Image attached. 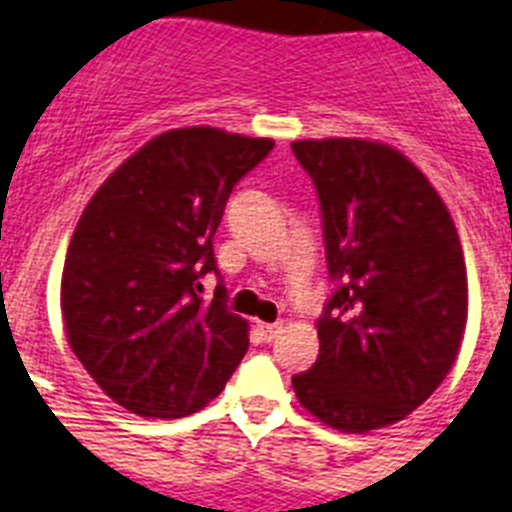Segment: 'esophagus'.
I'll return each instance as SVG.
<instances>
[{"mask_svg": "<svg viewBox=\"0 0 512 512\" xmlns=\"http://www.w3.org/2000/svg\"><path fill=\"white\" fill-rule=\"evenodd\" d=\"M281 323H257V331H260V339L263 342H273L278 334H281Z\"/></svg>", "mask_w": 512, "mask_h": 512, "instance_id": "esophagus-1", "label": "esophagus"}]
</instances>
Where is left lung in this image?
Returning a JSON list of instances; mask_svg holds the SVG:
<instances>
[{"label":"left lung","instance_id":"left-lung-1","mask_svg":"<svg viewBox=\"0 0 512 512\" xmlns=\"http://www.w3.org/2000/svg\"><path fill=\"white\" fill-rule=\"evenodd\" d=\"M321 202L334 292L321 350L292 378L334 429L402 421L450 373L468 315L463 249L442 197L397 149L363 139L294 141Z\"/></svg>","mask_w":512,"mask_h":512}]
</instances>
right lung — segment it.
I'll return each instance as SVG.
<instances>
[{
    "instance_id": "right-lung-1",
    "label": "right lung",
    "mask_w": 512,
    "mask_h": 512,
    "mask_svg": "<svg viewBox=\"0 0 512 512\" xmlns=\"http://www.w3.org/2000/svg\"><path fill=\"white\" fill-rule=\"evenodd\" d=\"M273 141L176 128L128 157L83 210L62 270L68 342L107 397L144 418L215 400L249 347L213 239L234 186ZM219 276L213 303L198 278Z\"/></svg>"
}]
</instances>
